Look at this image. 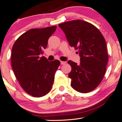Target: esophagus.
Returning a JSON list of instances; mask_svg holds the SVG:
<instances>
[{"label": "esophagus", "instance_id": "obj_1", "mask_svg": "<svg viewBox=\"0 0 122 122\" xmlns=\"http://www.w3.org/2000/svg\"><path fill=\"white\" fill-rule=\"evenodd\" d=\"M60 63H61V65H64V64H66V62H65V61H60Z\"/></svg>", "mask_w": 122, "mask_h": 122}]
</instances>
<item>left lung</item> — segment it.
<instances>
[{
    "label": "left lung",
    "instance_id": "obj_1",
    "mask_svg": "<svg viewBox=\"0 0 122 122\" xmlns=\"http://www.w3.org/2000/svg\"><path fill=\"white\" fill-rule=\"evenodd\" d=\"M59 26L80 56L79 64L67 62L72 67L68 75L72 87L81 93L92 91L103 78L108 60L103 36L95 26L82 20L65 22Z\"/></svg>",
    "mask_w": 122,
    "mask_h": 122
}]
</instances>
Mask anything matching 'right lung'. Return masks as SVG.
<instances>
[{"mask_svg":"<svg viewBox=\"0 0 122 122\" xmlns=\"http://www.w3.org/2000/svg\"><path fill=\"white\" fill-rule=\"evenodd\" d=\"M56 27L30 29L17 39L12 48L11 61L15 76L23 90L33 97H42L50 91L60 64L57 60L49 61L44 56L40 57Z\"/></svg>","mask_w":122,"mask_h":122,"instance_id":"1","label":"right lung"}]
</instances>
